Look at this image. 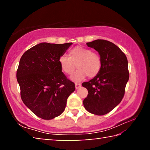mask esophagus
Listing matches in <instances>:
<instances>
[{
	"label": "esophagus",
	"mask_w": 150,
	"mask_h": 150,
	"mask_svg": "<svg viewBox=\"0 0 150 150\" xmlns=\"http://www.w3.org/2000/svg\"><path fill=\"white\" fill-rule=\"evenodd\" d=\"M75 88L76 89H77V88H79L81 86V83H75Z\"/></svg>",
	"instance_id": "obj_1"
}]
</instances>
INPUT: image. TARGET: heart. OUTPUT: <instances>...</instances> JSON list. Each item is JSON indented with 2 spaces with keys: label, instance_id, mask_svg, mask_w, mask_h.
I'll return each instance as SVG.
<instances>
[{
  "label": "heart",
  "instance_id": "1",
  "mask_svg": "<svg viewBox=\"0 0 150 150\" xmlns=\"http://www.w3.org/2000/svg\"><path fill=\"white\" fill-rule=\"evenodd\" d=\"M68 57L62 55L59 58V63L62 71L66 75H71L75 67L78 69L71 76V79L80 81L88 76L96 77L101 69L102 61L98 53L92 52L90 49L76 46L69 51Z\"/></svg>",
  "mask_w": 150,
  "mask_h": 150
}]
</instances>
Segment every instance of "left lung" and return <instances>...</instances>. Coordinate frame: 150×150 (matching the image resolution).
<instances>
[{
    "label": "left lung",
    "instance_id": "8db88e82",
    "mask_svg": "<svg viewBox=\"0 0 150 150\" xmlns=\"http://www.w3.org/2000/svg\"><path fill=\"white\" fill-rule=\"evenodd\" d=\"M99 54L102 67L98 74L82 83L88 90L83 100L86 110L96 115H105L121 102L129 79L126 55L115 44L105 40L87 43Z\"/></svg>",
    "mask_w": 150,
    "mask_h": 150
}]
</instances>
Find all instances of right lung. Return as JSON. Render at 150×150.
Listing matches in <instances>:
<instances>
[{
	"instance_id": "1",
	"label": "right lung",
	"mask_w": 150,
	"mask_h": 150,
	"mask_svg": "<svg viewBox=\"0 0 150 150\" xmlns=\"http://www.w3.org/2000/svg\"><path fill=\"white\" fill-rule=\"evenodd\" d=\"M72 43H40L25 52L20 58L16 78L24 105L44 120H51L64 111L74 83L61 69L59 58Z\"/></svg>"
}]
</instances>
